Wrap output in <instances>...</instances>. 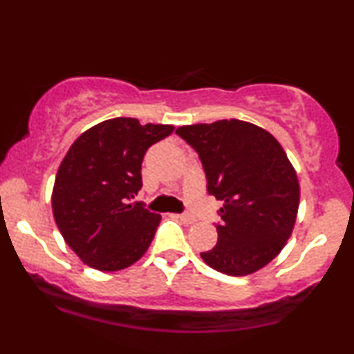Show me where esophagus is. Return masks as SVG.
Here are the masks:
<instances>
[{
	"mask_svg": "<svg viewBox=\"0 0 354 354\" xmlns=\"http://www.w3.org/2000/svg\"><path fill=\"white\" fill-rule=\"evenodd\" d=\"M176 218H180L183 223H186V225H193L196 219H194V216H191V214L188 213H181V214H176Z\"/></svg>",
	"mask_w": 354,
	"mask_h": 354,
	"instance_id": "34e87169",
	"label": "esophagus"
}]
</instances>
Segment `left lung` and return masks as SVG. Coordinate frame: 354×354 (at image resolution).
<instances>
[{"label":"left lung","mask_w":354,"mask_h":354,"mask_svg":"<svg viewBox=\"0 0 354 354\" xmlns=\"http://www.w3.org/2000/svg\"><path fill=\"white\" fill-rule=\"evenodd\" d=\"M176 135L198 153L206 189L223 201L218 243L201 258L225 274L254 273L283 250L296 221L299 185L286 153L266 129L239 120L181 126Z\"/></svg>","instance_id":"obj_1"}]
</instances>
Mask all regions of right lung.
I'll return each instance as SVG.
<instances>
[{"instance_id":"add662e5","label":"right lung","mask_w":354,"mask_h":354,"mask_svg":"<svg viewBox=\"0 0 354 354\" xmlns=\"http://www.w3.org/2000/svg\"><path fill=\"white\" fill-rule=\"evenodd\" d=\"M173 129L113 118L84 131L61 161L53 214L64 241L88 266L124 270L151 245L161 216L131 200L143 186L146 151Z\"/></svg>"}]
</instances>
